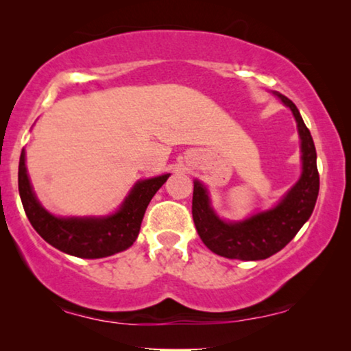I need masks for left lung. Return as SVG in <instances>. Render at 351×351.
I'll return each mask as SVG.
<instances>
[{
	"mask_svg": "<svg viewBox=\"0 0 351 351\" xmlns=\"http://www.w3.org/2000/svg\"><path fill=\"white\" fill-rule=\"evenodd\" d=\"M275 95L291 108L297 121L302 150V176L275 208L241 222H225L220 219L210 208L206 186L199 180H195L191 203L195 227L203 243L217 256L238 261H262L270 257L295 237L315 209L319 191V174L313 138L294 102L280 93H275Z\"/></svg>",
	"mask_w": 351,
	"mask_h": 351,
	"instance_id": "obj_1",
	"label": "left lung"
}]
</instances>
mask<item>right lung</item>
<instances>
[{
  "mask_svg": "<svg viewBox=\"0 0 351 351\" xmlns=\"http://www.w3.org/2000/svg\"><path fill=\"white\" fill-rule=\"evenodd\" d=\"M171 174L138 180L121 208L107 217H56L36 199L27 174L25 152L19 161V193L38 234L59 251L81 258H102L131 247L141 232L147 206Z\"/></svg>",
  "mask_w": 351,
  "mask_h": 351,
  "instance_id": "add662e5",
  "label": "right lung"
}]
</instances>
